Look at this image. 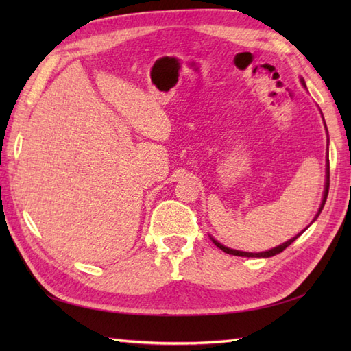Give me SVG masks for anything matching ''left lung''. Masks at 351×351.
<instances>
[{
    "label": "left lung",
    "mask_w": 351,
    "mask_h": 351,
    "mask_svg": "<svg viewBox=\"0 0 351 351\" xmlns=\"http://www.w3.org/2000/svg\"><path fill=\"white\" fill-rule=\"evenodd\" d=\"M304 83V81H303ZM327 195H329V169H327V180H326V189H324V196H323V202H322V206H319V210H318V214L315 215V219L318 217L319 215V213H322V210H323V206H324V204H326V199H327ZM314 219V220H315ZM302 235V232L299 234V235H295L294 238H291V240H288L287 243H283V244H280V245H278V247H274V249H271V250H268V252H261V253H249V252H240V250H234V249H229V247H225V245L223 244H220L219 241H215L214 238H211L213 240V243L217 245L219 249H221L223 252L225 253H229V255H235V256H245V258H270V256H274V255H278V253H280V252H283L285 250L289 244H293L297 238H299Z\"/></svg>",
    "instance_id": "1"
}]
</instances>
